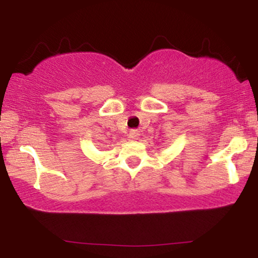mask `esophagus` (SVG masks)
Segmentation results:
<instances>
[{
	"mask_svg": "<svg viewBox=\"0 0 258 258\" xmlns=\"http://www.w3.org/2000/svg\"><path fill=\"white\" fill-rule=\"evenodd\" d=\"M139 136V133L137 130H132V131H130V138L132 139H136Z\"/></svg>",
	"mask_w": 258,
	"mask_h": 258,
	"instance_id": "esophagus-1",
	"label": "esophagus"
}]
</instances>
